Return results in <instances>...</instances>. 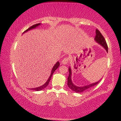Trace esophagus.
I'll return each instance as SVG.
<instances>
[{"label":"esophagus","mask_w":121,"mask_h":121,"mask_svg":"<svg viewBox=\"0 0 121 121\" xmlns=\"http://www.w3.org/2000/svg\"><path fill=\"white\" fill-rule=\"evenodd\" d=\"M69 61V57H66L64 58L63 60H62V63L64 65H66V64H68Z\"/></svg>","instance_id":"obj_1"}]
</instances>
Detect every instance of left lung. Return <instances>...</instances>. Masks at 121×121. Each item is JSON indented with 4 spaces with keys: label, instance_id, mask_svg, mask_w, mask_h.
Here are the masks:
<instances>
[{
    "label": "left lung",
    "instance_id": "obj_1",
    "mask_svg": "<svg viewBox=\"0 0 121 121\" xmlns=\"http://www.w3.org/2000/svg\"><path fill=\"white\" fill-rule=\"evenodd\" d=\"M95 40L98 43H99L101 46H102L103 47L106 49V50L107 51V52H108V46H107V43H106V40L104 39V36L102 35V34L100 33V31H99L98 29L96 30V36H95ZM69 75L68 78H67V85H68L69 87L70 88V89H71L72 91H75L76 92H77V93L82 92L85 91V90H87L88 88L92 87L95 86V85H97V83L99 82V81L97 82H95L94 83H92V84H90L89 85H87V86H85L83 87L76 86H75V85H74L73 84V83L72 82L71 70L70 67H69Z\"/></svg>",
    "mask_w": 121,
    "mask_h": 121
}]
</instances>
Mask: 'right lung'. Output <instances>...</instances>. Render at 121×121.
Here are the masks:
<instances>
[{
    "instance_id": "obj_1",
    "label": "right lung",
    "mask_w": 121,
    "mask_h": 121,
    "mask_svg": "<svg viewBox=\"0 0 121 121\" xmlns=\"http://www.w3.org/2000/svg\"><path fill=\"white\" fill-rule=\"evenodd\" d=\"M39 25H40V23H39V24H35V25H33V26H30L29 28H28V29L27 30H26L24 32V33H25V32H26V31H28V30H31V29H34V28H36V27H37L38 26H39ZM60 66V63H59V62H57L56 63V64L55 65H54V66L53 67V68H52V71H51V75H50V77H49V79L48 80V81L46 82V83H45V84H44L43 85V86H40V87H36V88H30V90H34V91H41V90H43L44 89V88H45L46 87H47V86L48 85H49V82H50V80H51V77H52V74H53V73H54V72H55V71L56 69H57L58 67H59V66Z\"/></svg>"
}]
</instances>
